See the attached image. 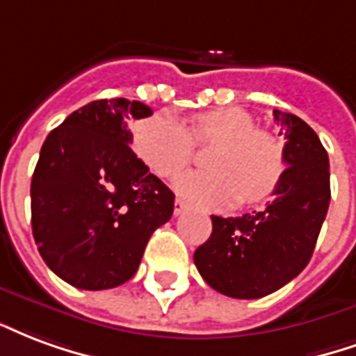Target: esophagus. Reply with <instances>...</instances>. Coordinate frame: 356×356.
I'll use <instances>...</instances> for the list:
<instances>
[{"instance_id": "obj_1", "label": "esophagus", "mask_w": 356, "mask_h": 356, "mask_svg": "<svg viewBox=\"0 0 356 356\" xmlns=\"http://www.w3.org/2000/svg\"><path fill=\"white\" fill-rule=\"evenodd\" d=\"M188 209V203L184 201V199H180V197H176L175 201V216H180L184 210Z\"/></svg>"}]
</instances>
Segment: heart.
<instances>
[{"instance_id": "b5f03b06", "label": "heart", "mask_w": 356, "mask_h": 356, "mask_svg": "<svg viewBox=\"0 0 356 356\" xmlns=\"http://www.w3.org/2000/svg\"><path fill=\"white\" fill-rule=\"evenodd\" d=\"M199 147H212L207 172L176 180L178 193L201 207L256 204L267 201L286 175L284 144L261 131L243 108L227 106L197 113L189 129L168 115H153L140 124L132 146L153 175L172 180L191 165Z\"/></svg>"}]
</instances>
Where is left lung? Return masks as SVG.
<instances>
[{
  "mask_svg": "<svg viewBox=\"0 0 356 356\" xmlns=\"http://www.w3.org/2000/svg\"><path fill=\"white\" fill-rule=\"evenodd\" d=\"M284 129L286 175L266 210L212 216L209 241L193 254L199 273L220 294L256 300L282 288L309 264L330 204L328 153L309 124L273 110Z\"/></svg>",
  "mask_w": 356,
  "mask_h": 356,
  "instance_id": "obj_1",
  "label": "left lung"
}]
</instances>
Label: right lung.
Instances as JSON below:
<instances>
[{"label":"right lung","mask_w":356,"mask_h":356,"mask_svg":"<svg viewBox=\"0 0 356 356\" xmlns=\"http://www.w3.org/2000/svg\"><path fill=\"white\" fill-rule=\"evenodd\" d=\"M149 115L136 100H95L43 142L30 188L32 232L43 261L72 286L129 281L152 233L172 216L175 193L131 149L127 121Z\"/></svg>","instance_id":"1"}]
</instances>
